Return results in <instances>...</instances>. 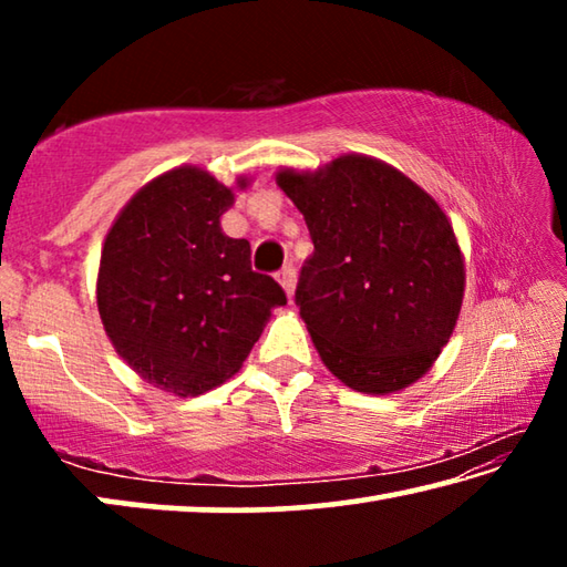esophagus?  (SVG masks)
I'll return each instance as SVG.
<instances>
[{"mask_svg":"<svg viewBox=\"0 0 567 567\" xmlns=\"http://www.w3.org/2000/svg\"><path fill=\"white\" fill-rule=\"evenodd\" d=\"M277 280H280V285L285 287L287 297H292L295 292V267L292 265H285L280 272H277Z\"/></svg>","mask_w":567,"mask_h":567,"instance_id":"1","label":"esophagus"}]
</instances>
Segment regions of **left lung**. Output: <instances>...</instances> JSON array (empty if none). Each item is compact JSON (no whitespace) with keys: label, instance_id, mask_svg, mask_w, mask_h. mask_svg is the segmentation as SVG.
I'll list each match as a JSON object with an SVG mask.
<instances>
[{"label":"left lung","instance_id":"8db88e82","mask_svg":"<svg viewBox=\"0 0 567 567\" xmlns=\"http://www.w3.org/2000/svg\"><path fill=\"white\" fill-rule=\"evenodd\" d=\"M277 185L305 215L315 252L295 302L322 362L352 390L408 388L445 348L465 290L453 227L385 162L348 155Z\"/></svg>","mask_w":567,"mask_h":567}]
</instances>
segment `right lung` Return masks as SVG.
<instances>
[{
	"mask_svg": "<svg viewBox=\"0 0 567 567\" xmlns=\"http://www.w3.org/2000/svg\"><path fill=\"white\" fill-rule=\"evenodd\" d=\"M233 203L207 172L172 169L130 199L102 247L97 307L114 350L182 398L235 375L272 307L287 305L282 287L252 270L247 239L219 227Z\"/></svg>",
	"mask_w": 567,
	"mask_h": 567,
	"instance_id": "add662e5",
	"label": "right lung"
}]
</instances>
